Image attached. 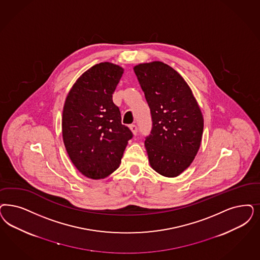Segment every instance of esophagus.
<instances>
[{
  "instance_id": "34e87169",
  "label": "esophagus",
  "mask_w": 260,
  "mask_h": 260,
  "mask_svg": "<svg viewBox=\"0 0 260 260\" xmlns=\"http://www.w3.org/2000/svg\"><path fill=\"white\" fill-rule=\"evenodd\" d=\"M129 128H131V131L133 132V134H134V135H137V126H136V125L133 124V125H129Z\"/></svg>"
}]
</instances>
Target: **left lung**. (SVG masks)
I'll return each mask as SVG.
<instances>
[{
	"instance_id": "left-lung-1",
	"label": "left lung",
	"mask_w": 260,
	"mask_h": 260,
	"mask_svg": "<svg viewBox=\"0 0 260 260\" xmlns=\"http://www.w3.org/2000/svg\"><path fill=\"white\" fill-rule=\"evenodd\" d=\"M134 70L151 109L152 131L145 138L150 164L164 177H177L200 149L202 111L186 81L169 65L152 61Z\"/></svg>"
}]
</instances>
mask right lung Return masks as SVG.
Listing matches in <instances>:
<instances>
[{"label": "right lung", "instance_id": "obj_1", "mask_svg": "<svg viewBox=\"0 0 260 260\" xmlns=\"http://www.w3.org/2000/svg\"><path fill=\"white\" fill-rule=\"evenodd\" d=\"M123 73L113 63L94 65L75 82L64 104L63 142L73 164L89 179H105L116 170L134 135L112 100Z\"/></svg>", "mask_w": 260, "mask_h": 260}]
</instances>
